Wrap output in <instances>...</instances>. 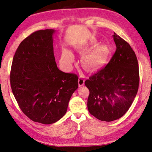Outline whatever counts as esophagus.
<instances>
[{
    "label": "esophagus",
    "instance_id": "1",
    "mask_svg": "<svg viewBox=\"0 0 152 152\" xmlns=\"http://www.w3.org/2000/svg\"><path fill=\"white\" fill-rule=\"evenodd\" d=\"M84 82H85L84 77H82V76H80L79 78V86L81 87V86H83L84 84Z\"/></svg>",
    "mask_w": 152,
    "mask_h": 152
}]
</instances>
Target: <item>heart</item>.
<instances>
[{"label":"heart","mask_w":152,"mask_h":152,"mask_svg":"<svg viewBox=\"0 0 152 152\" xmlns=\"http://www.w3.org/2000/svg\"><path fill=\"white\" fill-rule=\"evenodd\" d=\"M74 61V56L68 50H64L60 59L61 65L70 68ZM83 66L89 71H94L102 66L104 62V56L102 49H96L86 53L81 59Z\"/></svg>","instance_id":"heart-1"}]
</instances>
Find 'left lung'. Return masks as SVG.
<instances>
[{
  "instance_id": "8db88e82",
  "label": "left lung",
  "mask_w": 152,
  "mask_h": 152,
  "mask_svg": "<svg viewBox=\"0 0 152 152\" xmlns=\"http://www.w3.org/2000/svg\"><path fill=\"white\" fill-rule=\"evenodd\" d=\"M116 50L104 68L85 81L89 90L87 108L92 115L111 122L130 108L138 90V62L131 45L114 33Z\"/></svg>"
}]
</instances>
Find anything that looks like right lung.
I'll return each mask as SVG.
<instances>
[{
	"instance_id": "obj_1",
	"label": "right lung",
	"mask_w": 152,
	"mask_h": 152,
	"mask_svg": "<svg viewBox=\"0 0 152 152\" xmlns=\"http://www.w3.org/2000/svg\"><path fill=\"white\" fill-rule=\"evenodd\" d=\"M54 30H38L27 37L14 56L10 73L12 93L21 111L34 122L50 124L66 112L78 88L74 73L59 70L55 61Z\"/></svg>"
}]
</instances>
